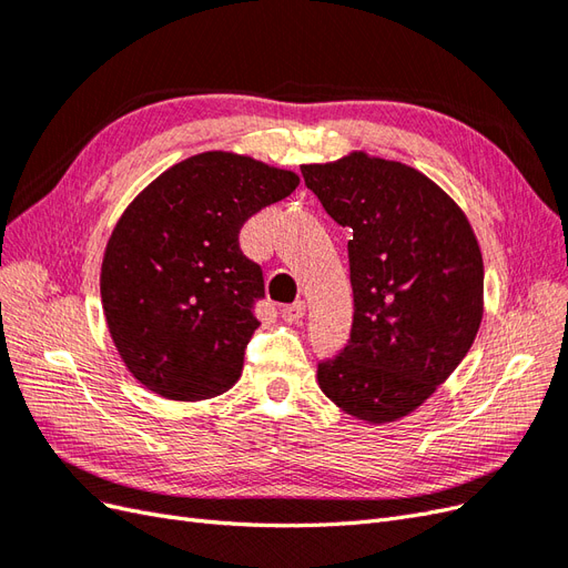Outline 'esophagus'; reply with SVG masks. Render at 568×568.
<instances>
[{
    "label": "esophagus",
    "mask_w": 568,
    "mask_h": 568,
    "mask_svg": "<svg viewBox=\"0 0 568 568\" xmlns=\"http://www.w3.org/2000/svg\"><path fill=\"white\" fill-rule=\"evenodd\" d=\"M282 317L286 322H301L305 317V301H296L291 305H284L282 307Z\"/></svg>",
    "instance_id": "esophagus-1"
}]
</instances>
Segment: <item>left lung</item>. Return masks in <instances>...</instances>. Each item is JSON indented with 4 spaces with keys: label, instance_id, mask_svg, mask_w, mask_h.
I'll return each mask as SVG.
<instances>
[{
    "label": "left lung",
    "instance_id": "obj_1",
    "mask_svg": "<svg viewBox=\"0 0 568 568\" xmlns=\"http://www.w3.org/2000/svg\"><path fill=\"white\" fill-rule=\"evenodd\" d=\"M348 242L353 326L317 365L326 398L369 424L417 409L469 353L484 317V257L459 205L419 170L353 151L301 165Z\"/></svg>",
    "mask_w": 568,
    "mask_h": 568
}]
</instances>
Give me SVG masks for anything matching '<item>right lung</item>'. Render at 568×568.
I'll list each match as a JSON object with an SVG mask.
<instances>
[{
  "mask_svg": "<svg viewBox=\"0 0 568 568\" xmlns=\"http://www.w3.org/2000/svg\"><path fill=\"white\" fill-rule=\"evenodd\" d=\"M298 182L291 170L205 151L128 205L101 263V303L136 382L168 400H209L236 384L265 296L239 232Z\"/></svg>",
  "mask_w": 568,
  "mask_h": 568,
  "instance_id": "right-lung-1",
  "label": "right lung"
}]
</instances>
